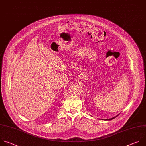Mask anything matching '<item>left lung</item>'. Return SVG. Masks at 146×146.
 <instances>
[{
  "label": "left lung",
  "instance_id": "obj_1",
  "mask_svg": "<svg viewBox=\"0 0 146 146\" xmlns=\"http://www.w3.org/2000/svg\"><path fill=\"white\" fill-rule=\"evenodd\" d=\"M116 117H117V116H116ZM114 118H115V117H113V118H111V119H108V120H112V119H114Z\"/></svg>",
  "mask_w": 146,
  "mask_h": 146
}]
</instances>
